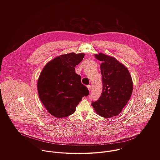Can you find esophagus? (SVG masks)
Masks as SVG:
<instances>
[{
    "label": "esophagus",
    "mask_w": 160,
    "mask_h": 160,
    "mask_svg": "<svg viewBox=\"0 0 160 160\" xmlns=\"http://www.w3.org/2000/svg\"><path fill=\"white\" fill-rule=\"evenodd\" d=\"M87 88H88V90H89V91H91V86H90V85H88V86H87Z\"/></svg>",
    "instance_id": "34e87169"
}]
</instances>
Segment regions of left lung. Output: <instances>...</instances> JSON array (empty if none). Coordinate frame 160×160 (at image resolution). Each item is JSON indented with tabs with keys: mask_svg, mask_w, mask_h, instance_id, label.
<instances>
[{
	"mask_svg": "<svg viewBox=\"0 0 160 160\" xmlns=\"http://www.w3.org/2000/svg\"><path fill=\"white\" fill-rule=\"evenodd\" d=\"M100 65L103 89L98 100L92 102L95 112L110 118L119 114L131 98L133 83L129 70L115 58L102 53L95 54Z\"/></svg>",
	"mask_w": 160,
	"mask_h": 160,
	"instance_id": "8db88e82",
	"label": "left lung"
}]
</instances>
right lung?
<instances>
[{"label":"right lung","mask_w":160,"mask_h":160,"mask_svg":"<svg viewBox=\"0 0 160 160\" xmlns=\"http://www.w3.org/2000/svg\"><path fill=\"white\" fill-rule=\"evenodd\" d=\"M84 57V53L61 55L48 62L40 74L38 81L40 100L48 112L56 118L74 113L82 98L89 95L80 75L74 71Z\"/></svg>","instance_id":"obj_1"}]
</instances>
